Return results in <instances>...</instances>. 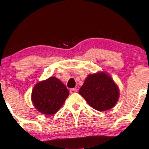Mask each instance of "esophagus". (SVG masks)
Instances as JSON below:
<instances>
[{
	"instance_id": "34e87169",
	"label": "esophagus",
	"mask_w": 149,
	"mask_h": 149,
	"mask_svg": "<svg viewBox=\"0 0 149 149\" xmlns=\"http://www.w3.org/2000/svg\"><path fill=\"white\" fill-rule=\"evenodd\" d=\"M77 91H78V90H77L76 88H72L70 90V93L74 94V93H76V92H77Z\"/></svg>"
}]
</instances>
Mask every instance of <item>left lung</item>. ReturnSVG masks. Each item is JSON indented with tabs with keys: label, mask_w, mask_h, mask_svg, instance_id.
Listing matches in <instances>:
<instances>
[{
	"label": "left lung",
	"mask_w": 149,
	"mask_h": 149,
	"mask_svg": "<svg viewBox=\"0 0 149 149\" xmlns=\"http://www.w3.org/2000/svg\"><path fill=\"white\" fill-rule=\"evenodd\" d=\"M79 94L90 107L99 111L113 107L120 95L118 86L105 72L88 75L80 88Z\"/></svg>",
	"instance_id": "obj_1"
}]
</instances>
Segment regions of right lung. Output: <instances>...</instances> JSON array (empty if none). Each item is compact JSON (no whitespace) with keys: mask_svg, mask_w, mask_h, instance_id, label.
Returning a JSON list of instances; mask_svg holds the SVG:
<instances>
[{"mask_svg":"<svg viewBox=\"0 0 149 149\" xmlns=\"http://www.w3.org/2000/svg\"><path fill=\"white\" fill-rule=\"evenodd\" d=\"M69 95L66 85L53 76L39 82L34 86L31 100L39 112L45 115H52L62 107Z\"/></svg>","mask_w":149,"mask_h":149,"instance_id":"1","label":"right lung"}]
</instances>
